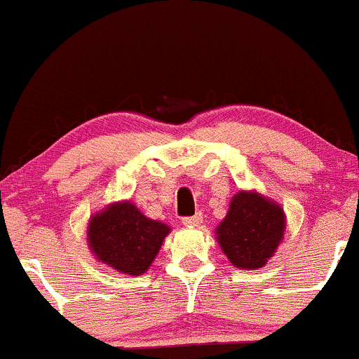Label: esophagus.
I'll list each match as a JSON object with an SVG mask.
<instances>
[{
    "instance_id": "1",
    "label": "esophagus",
    "mask_w": 359,
    "mask_h": 359,
    "mask_svg": "<svg viewBox=\"0 0 359 359\" xmlns=\"http://www.w3.org/2000/svg\"><path fill=\"white\" fill-rule=\"evenodd\" d=\"M202 221H204V217H202L201 212H197L195 216H188V217H183L181 219V223L184 224V226H190V228H197L201 226Z\"/></svg>"
}]
</instances>
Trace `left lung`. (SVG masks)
<instances>
[{
  "instance_id": "obj_1",
  "label": "left lung",
  "mask_w": 359,
  "mask_h": 359,
  "mask_svg": "<svg viewBox=\"0 0 359 359\" xmlns=\"http://www.w3.org/2000/svg\"><path fill=\"white\" fill-rule=\"evenodd\" d=\"M285 233V212L256 191H238L226 217L216 228L221 250L240 269H257L278 249Z\"/></svg>"
}]
</instances>
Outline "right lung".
I'll list each match as a JSON object with an SVG mask.
<instances>
[{
  "label": "right lung",
  "mask_w": 359,
  "mask_h": 359,
  "mask_svg": "<svg viewBox=\"0 0 359 359\" xmlns=\"http://www.w3.org/2000/svg\"><path fill=\"white\" fill-rule=\"evenodd\" d=\"M171 228L149 219L129 201L114 202L93 214L88 224V243L100 262L126 275L149 269Z\"/></svg>",
  "instance_id": "right-lung-1"
}]
</instances>
